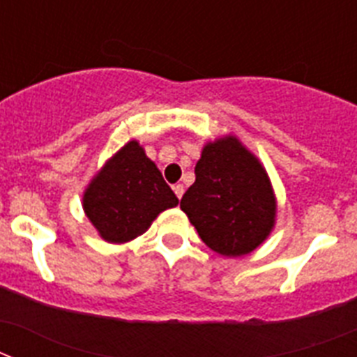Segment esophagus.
Instances as JSON below:
<instances>
[{"mask_svg": "<svg viewBox=\"0 0 357 357\" xmlns=\"http://www.w3.org/2000/svg\"><path fill=\"white\" fill-rule=\"evenodd\" d=\"M173 191H175L176 198H182V195H184L185 188L182 184H175V185H173Z\"/></svg>", "mask_w": 357, "mask_h": 357, "instance_id": "34e87169", "label": "esophagus"}]
</instances>
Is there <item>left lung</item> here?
Here are the masks:
<instances>
[{
  "label": "left lung",
  "instance_id": "obj_1",
  "mask_svg": "<svg viewBox=\"0 0 357 357\" xmlns=\"http://www.w3.org/2000/svg\"><path fill=\"white\" fill-rule=\"evenodd\" d=\"M195 184L181 200L202 241L225 257L247 255L275 225L277 200L266 169L238 137L207 143Z\"/></svg>",
  "mask_w": 357,
  "mask_h": 357
}]
</instances>
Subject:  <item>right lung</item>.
Returning a JSON list of instances; mask_svg holds the SVG:
<instances>
[{
  "label": "right lung",
  "mask_w": 357,
  "mask_h": 357,
  "mask_svg": "<svg viewBox=\"0 0 357 357\" xmlns=\"http://www.w3.org/2000/svg\"><path fill=\"white\" fill-rule=\"evenodd\" d=\"M178 198L137 141H128L93 176L84 191V211L109 243H127L146 232Z\"/></svg>",
  "instance_id": "right-lung-1"
}]
</instances>
